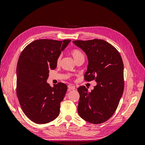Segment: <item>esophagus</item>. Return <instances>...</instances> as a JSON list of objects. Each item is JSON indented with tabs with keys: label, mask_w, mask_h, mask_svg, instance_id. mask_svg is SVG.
<instances>
[{
	"label": "esophagus",
	"mask_w": 145,
	"mask_h": 145,
	"mask_svg": "<svg viewBox=\"0 0 145 145\" xmlns=\"http://www.w3.org/2000/svg\"><path fill=\"white\" fill-rule=\"evenodd\" d=\"M68 91H71V90H74V89H75V86H72V85H69L68 86Z\"/></svg>",
	"instance_id": "esophagus-1"
}]
</instances>
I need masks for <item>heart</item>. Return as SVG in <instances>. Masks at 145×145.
<instances>
[{
	"instance_id": "b5f03b06",
	"label": "heart",
	"mask_w": 145,
	"mask_h": 145,
	"mask_svg": "<svg viewBox=\"0 0 145 145\" xmlns=\"http://www.w3.org/2000/svg\"><path fill=\"white\" fill-rule=\"evenodd\" d=\"M70 53H71L73 59L75 60V62H76V61L80 59H84L85 57L84 54H83V52L80 50L77 49V48H74V49L71 50V51H70ZM60 60L61 57L59 56L57 59V64L59 65L60 62Z\"/></svg>"
}]
</instances>
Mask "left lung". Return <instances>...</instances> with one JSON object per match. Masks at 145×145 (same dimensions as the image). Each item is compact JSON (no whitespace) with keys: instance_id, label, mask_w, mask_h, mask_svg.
Instances as JSON below:
<instances>
[{"instance_id":"left-lung-1","label":"left lung","mask_w":145,"mask_h":145,"mask_svg":"<svg viewBox=\"0 0 145 145\" xmlns=\"http://www.w3.org/2000/svg\"><path fill=\"white\" fill-rule=\"evenodd\" d=\"M73 43L85 52L88 59L84 80L97 82L91 91L85 86L78 88V113L91 123H102L114 114L123 93L121 57L114 46L102 39L74 40Z\"/></svg>"}]
</instances>
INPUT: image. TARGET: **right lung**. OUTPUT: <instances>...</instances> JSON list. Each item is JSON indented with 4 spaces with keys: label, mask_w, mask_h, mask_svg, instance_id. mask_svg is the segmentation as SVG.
Returning a JSON list of instances; mask_svg holds the SVG:
<instances>
[{
    "label": "right lung",
    "mask_w": 145,
    "mask_h": 145,
    "mask_svg": "<svg viewBox=\"0 0 145 145\" xmlns=\"http://www.w3.org/2000/svg\"><path fill=\"white\" fill-rule=\"evenodd\" d=\"M39 39L22 51L17 65L16 94L23 112L37 124L57 117L67 86L62 82L52 88L46 83L51 69L57 67V59L70 42Z\"/></svg>",
    "instance_id": "right-lung-1"
}]
</instances>
